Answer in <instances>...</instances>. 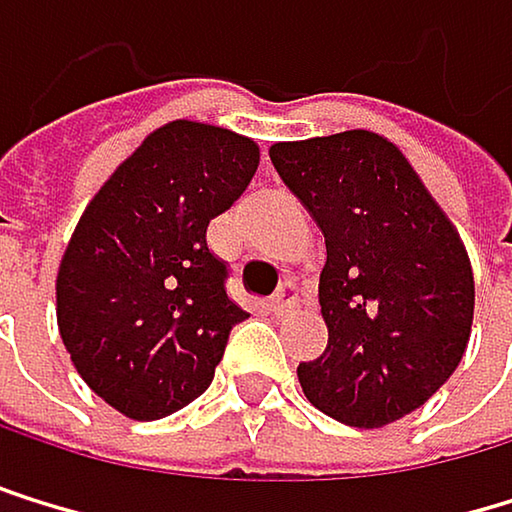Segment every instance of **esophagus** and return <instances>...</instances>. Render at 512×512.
I'll list each match as a JSON object with an SVG mask.
<instances>
[{"mask_svg":"<svg viewBox=\"0 0 512 512\" xmlns=\"http://www.w3.org/2000/svg\"><path fill=\"white\" fill-rule=\"evenodd\" d=\"M298 304H301V298H298V285H294V282H282V288L270 298L273 313H291Z\"/></svg>","mask_w":512,"mask_h":512,"instance_id":"obj_1","label":"esophagus"}]
</instances>
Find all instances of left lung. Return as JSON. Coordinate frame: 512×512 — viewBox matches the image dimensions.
Segmentation results:
<instances>
[{
  "label": "left lung",
  "mask_w": 512,
  "mask_h": 512,
  "mask_svg": "<svg viewBox=\"0 0 512 512\" xmlns=\"http://www.w3.org/2000/svg\"><path fill=\"white\" fill-rule=\"evenodd\" d=\"M270 159L328 251L319 276L328 347L298 365L304 396L365 430L411 415L470 341L473 273L458 230L381 134L273 144Z\"/></svg>",
  "instance_id": "1"
}]
</instances>
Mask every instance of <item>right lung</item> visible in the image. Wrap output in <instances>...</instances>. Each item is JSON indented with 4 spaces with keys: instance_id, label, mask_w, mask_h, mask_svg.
Segmentation results:
<instances>
[{
    "instance_id": "right-lung-1",
    "label": "right lung",
    "mask_w": 512,
    "mask_h": 512,
    "mask_svg": "<svg viewBox=\"0 0 512 512\" xmlns=\"http://www.w3.org/2000/svg\"><path fill=\"white\" fill-rule=\"evenodd\" d=\"M258 162L248 137L178 119L85 208L57 270V328L82 381L125 418L156 421L202 396L248 319L205 233Z\"/></svg>"
}]
</instances>
